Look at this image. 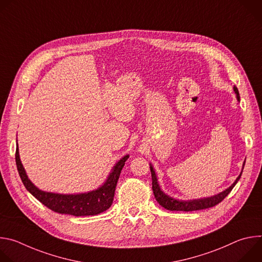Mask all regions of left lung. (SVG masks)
Wrapping results in <instances>:
<instances>
[{
    "instance_id": "1",
    "label": "left lung",
    "mask_w": 262,
    "mask_h": 262,
    "mask_svg": "<svg viewBox=\"0 0 262 262\" xmlns=\"http://www.w3.org/2000/svg\"><path fill=\"white\" fill-rule=\"evenodd\" d=\"M233 89H234V92L236 93L237 100H239V93H238L237 88L234 86ZM244 166H245V163H244ZM150 172H151V178H152V191H154L156 200L159 202L160 205H162L164 208H166L168 210H179V211L180 210L181 211H193V210L206 209V208L215 206L216 204H219L220 202H222L224 199H225V197L232 191L234 185L236 184V182L239 180V178L242 176V173H241L239 176L236 178V180L234 181V183L231 186H229L227 190H225L224 192H222L213 197L198 199V200H191V201H179V200L169 197L168 195H166L165 193H163L161 191L159 183H158L157 176H156V172L152 167H150Z\"/></svg>"
}]
</instances>
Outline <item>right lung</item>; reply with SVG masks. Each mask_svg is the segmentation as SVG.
<instances>
[{"instance_id": "right-lung-1", "label": "right lung", "mask_w": 262, "mask_h": 262, "mask_svg": "<svg viewBox=\"0 0 262 262\" xmlns=\"http://www.w3.org/2000/svg\"><path fill=\"white\" fill-rule=\"evenodd\" d=\"M128 156L122 158L114 167L113 171L108 175L106 181L99 189L87 194L80 195H60L54 193H47L37 189L28 178L25 169L21 165L18 155V148L15 151V162L20 179L26 189L43 205L51 210L62 213L71 214L74 216L95 215L106 210L113 203L116 184L119 179L121 170L125 165Z\"/></svg>"}]
</instances>
